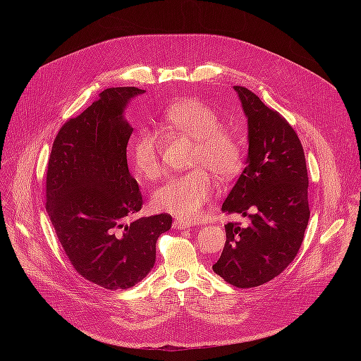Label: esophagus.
<instances>
[{"label": "esophagus", "mask_w": 361, "mask_h": 361, "mask_svg": "<svg viewBox=\"0 0 361 361\" xmlns=\"http://www.w3.org/2000/svg\"><path fill=\"white\" fill-rule=\"evenodd\" d=\"M173 227H174V228H178V230H184V228H190V227H191V224H190V223H187V221L176 220V221L173 223Z\"/></svg>", "instance_id": "34e87169"}]
</instances>
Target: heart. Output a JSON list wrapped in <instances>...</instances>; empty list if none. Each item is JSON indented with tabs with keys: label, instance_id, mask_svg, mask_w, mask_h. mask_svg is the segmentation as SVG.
Wrapping results in <instances>:
<instances>
[{
	"label": "heart",
	"instance_id": "b5f03b06",
	"mask_svg": "<svg viewBox=\"0 0 361 361\" xmlns=\"http://www.w3.org/2000/svg\"><path fill=\"white\" fill-rule=\"evenodd\" d=\"M160 127L181 133L194 140L188 173L170 177L152 195L161 212L191 221L197 219L216 191V183L207 168L221 180L234 178L244 166V145L238 135L221 126L216 110L197 98H183L167 106L160 116ZM161 147L157 137L142 130L133 142V163L137 171L152 180L160 176Z\"/></svg>",
	"mask_w": 361,
	"mask_h": 361
}]
</instances>
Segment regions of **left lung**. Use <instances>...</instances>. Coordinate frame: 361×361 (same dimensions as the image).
<instances>
[{
    "label": "left lung",
    "mask_w": 361,
    "mask_h": 361,
    "mask_svg": "<svg viewBox=\"0 0 361 361\" xmlns=\"http://www.w3.org/2000/svg\"><path fill=\"white\" fill-rule=\"evenodd\" d=\"M248 118V159L221 212L247 217L226 224L216 274L238 288L262 286L295 259L310 219L308 176L297 133L252 91L235 85Z\"/></svg>",
    "instance_id": "8db88e82"
}]
</instances>
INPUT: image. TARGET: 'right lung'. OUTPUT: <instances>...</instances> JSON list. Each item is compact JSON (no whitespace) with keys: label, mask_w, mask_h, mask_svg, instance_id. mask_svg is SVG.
Listing matches in <instances>:
<instances>
[{"label":"right lung","mask_w":361,"mask_h":361,"mask_svg":"<svg viewBox=\"0 0 361 361\" xmlns=\"http://www.w3.org/2000/svg\"><path fill=\"white\" fill-rule=\"evenodd\" d=\"M144 90L113 87L59 131L48 159L47 213L75 271L107 290L130 288L156 263L159 237L171 228L167 213L127 219L142 207L127 166L133 128L127 102Z\"/></svg>","instance_id":"add662e5"}]
</instances>
